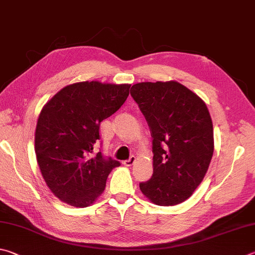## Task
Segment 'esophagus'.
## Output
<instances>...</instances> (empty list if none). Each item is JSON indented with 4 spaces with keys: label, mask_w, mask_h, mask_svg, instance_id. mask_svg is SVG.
<instances>
[{
    "label": "esophagus",
    "mask_w": 255,
    "mask_h": 255,
    "mask_svg": "<svg viewBox=\"0 0 255 255\" xmlns=\"http://www.w3.org/2000/svg\"><path fill=\"white\" fill-rule=\"evenodd\" d=\"M135 157L134 155H132V157H130V159L128 160H125V161L123 162L124 163V166H127V167H131V166H133V164H134V162H135Z\"/></svg>",
    "instance_id": "esophagus-1"
}]
</instances>
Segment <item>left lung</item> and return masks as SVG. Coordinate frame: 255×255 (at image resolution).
Returning <instances> with one entry per match:
<instances>
[{
  "mask_svg": "<svg viewBox=\"0 0 255 255\" xmlns=\"http://www.w3.org/2000/svg\"><path fill=\"white\" fill-rule=\"evenodd\" d=\"M131 89L153 139V173L140 189L159 206L185 202L203 181L213 157L214 131L207 106L175 80L139 83Z\"/></svg>",
  "mask_w": 255,
  "mask_h": 255,
  "instance_id": "obj_1",
  "label": "left lung"
}]
</instances>
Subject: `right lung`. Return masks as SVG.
<instances>
[{
  "mask_svg": "<svg viewBox=\"0 0 255 255\" xmlns=\"http://www.w3.org/2000/svg\"><path fill=\"white\" fill-rule=\"evenodd\" d=\"M128 84L80 82L60 89L40 112L34 150L49 189L61 202L87 207L120 162L95 153L100 124L124 104Z\"/></svg>",
  "mask_w": 255,
  "mask_h": 255,
  "instance_id": "obj_1",
  "label": "right lung"
}]
</instances>
